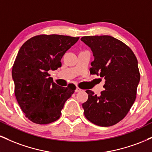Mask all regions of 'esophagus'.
I'll list each match as a JSON object with an SVG mask.
<instances>
[{
  "mask_svg": "<svg viewBox=\"0 0 152 152\" xmlns=\"http://www.w3.org/2000/svg\"><path fill=\"white\" fill-rule=\"evenodd\" d=\"M81 91V88H78V87H76V90H75V91L76 92H80Z\"/></svg>",
  "mask_w": 152,
  "mask_h": 152,
  "instance_id": "esophagus-1",
  "label": "esophagus"
}]
</instances>
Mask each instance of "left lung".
<instances>
[{
	"instance_id": "left-lung-1",
	"label": "left lung",
	"mask_w": 152,
	"mask_h": 152,
	"mask_svg": "<svg viewBox=\"0 0 152 152\" xmlns=\"http://www.w3.org/2000/svg\"><path fill=\"white\" fill-rule=\"evenodd\" d=\"M93 52L90 73L105 79L104 89L97 96L87 90L88 100L82 104L88 121L110 126L123 119L136 99L140 74L138 61L129 46L110 36L81 38Z\"/></svg>"
}]
</instances>
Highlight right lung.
I'll return each mask as SVG.
<instances>
[{"instance_id":"right-lung-1","label":"right lung","mask_w":152,"mask_h":152,"mask_svg":"<svg viewBox=\"0 0 152 152\" xmlns=\"http://www.w3.org/2000/svg\"><path fill=\"white\" fill-rule=\"evenodd\" d=\"M78 37L39 35L23 44L15 58L12 77L15 95L20 109L30 121L46 124L58 119L75 86H58L48 71L61 66L63 56Z\"/></svg>"}]
</instances>
